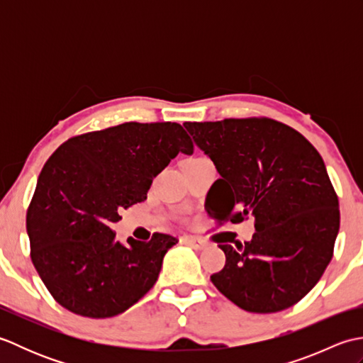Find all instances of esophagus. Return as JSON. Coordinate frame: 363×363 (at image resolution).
Returning a JSON list of instances; mask_svg holds the SVG:
<instances>
[{"label":"esophagus","instance_id":"esophagus-1","mask_svg":"<svg viewBox=\"0 0 363 363\" xmlns=\"http://www.w3.org/2000/svg\"><path fill=\"white\" fill-rule=\"evenodd\" d=\"M182 240H184V243L191 246V248H195V250H204L206 248L204 240H201V238H198V237L187 235V237H184Z\"/></svg>","mask_w":363,"mask_h":363}]
</instances>
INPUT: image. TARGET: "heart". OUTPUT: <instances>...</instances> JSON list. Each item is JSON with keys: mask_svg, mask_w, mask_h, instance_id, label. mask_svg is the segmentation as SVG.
<instances>
[{"mask_svg": "<svg viewBox=\"0 0 363 363\" xmlns=\"http://www.w3.org/2000/svg\"><path fill=\"white\" fill-rule=\"evenodd\" d=\"M198 159H201V157H196V159H190V160H198Z\"/></svg>", "mask_w": 363, "mask_h": 363, "instance_id": "1", "label": "heart"}]
</instances>
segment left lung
Here are the masks:
<instances>
[{
    "mask_svg": "<svg viewBox=\"0 0 363 363\" xmlns=\"http://www.w3.org/2000/svg\"><path fill=\"white\" fill-rule=\"evenodd\" d=\"M184 126L221 176L207 194V213L218 221H256L250 242L218 245L226 265L211 281L243 311L289 309L325 273L340 228L320 152L298 130L269 118Z\"/></svg>",
    "mask_w": 363,
    "mask_h": 363,
    "instance_id": "left-lung-1",
    "label": "left lung"
}]
</instances>
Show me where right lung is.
<instances>
[{
    "label": "right lung",
    "mask_w": 363,
    "mask_h": 363,
    "mask_svg": "<svg viewBox=\"0 0 363 363\" xmlns=\"http://www.w3.org/2000/svg\"><path fill=\"white\" fill-rule=\"evenodd\" d=\"M194 145L177 123H123L73 137L46 160L26 215L30 259L45 287L76 315L109 318L156 284L177 240L117 242L120 211L142 203L151 182Z\"/></svg>",
    "instance_id": "right-lung-1"
}]
</instances>
